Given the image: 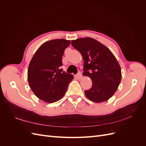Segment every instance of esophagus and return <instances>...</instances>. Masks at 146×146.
<instances>
[{
    "label": "esophagus",
    "instance_id": "34e87169",
    "mask_svg": "<svg viewBox=\"0 0 146 146\" xmlns=\"http://www.w3.org/2000/svg\"><path fill=\"white\" fill-rule=\"evenodd\" d=\"M76 77H77V78L78 79H80V78L82 77V73H81L80 71L78 72L77 74L76 75Z\"/></svg>",
    "mask_w": 146,
    "mask_h": 146
}]
</instances>
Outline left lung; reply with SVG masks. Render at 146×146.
<instances>
[{"label":"left lung","instance_id":"left-lung-1","mask_svg":"<svg viewBox=\"0 0 146 146\" xmlns=\"http://www.w3.org/2000/svg\"><path fill=\"white\" fill-rule=\"evenodd\" d=\"M71 44L83 56V75L90 77L92 82L90 89L85 91L86 96L97 103L111 98L122 77L121 67L112 52L91 38H78Z\"/></svg>","mask_w":146,"mask_h":146}]
</instances>
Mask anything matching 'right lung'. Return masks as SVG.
<instances>
[{"instance_id": "obj_1", "label": "right lung", "mask_w": 146, "mask_h": 146, "mask_svg": "<svg viewBox=\"0 0 146 146\" xmlns=\"http://www.w3.org/2000/svg\"><path fill=\"white\" fill-rule=\"evenodd\" d=\"M70 43L63 39H53L39 47L31 60L28 69V82L33 93L47 103H53L63 98L72 74L61 69L64 50Z\"/></svg>"}]
</instances>
